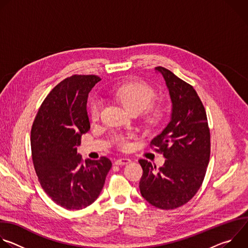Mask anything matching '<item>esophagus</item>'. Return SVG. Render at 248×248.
I'll return each mask as SVG.
<instances>
[{
    "label": "esophagus",
    "mask_w": 248,
    "mask_h": 248,
    "mask_svg": "<svg viewBox=\"0 0 248 248\" xmlns=\"http://www.w3.org/2000/svg\"><path fill=\"white\" fill-rule=\"evenodd\" d=\"M130 163V160L128 158H120L118 160L115 161V165H118V166H123V165H126Z\"/></svg>",
    "instance_id": "esophagus-1"
}]
</instances>
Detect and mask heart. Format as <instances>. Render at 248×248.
<instances>
[{"label":"heart","instance_id":"heart-1","mask_svg":"<svg viewBox=\"0 0 248 248\" xmlns=\"http://www.w3.org/2000/svg\"><path fill=\"white\" fill-rule=\"evenodd\" d=\"M116 98L124 106V108L128 112L138 111L139 113L145 110L148 106L152 103L155 97L154 89L141 81H133L123 84L119 86L115 90ZM102 107V103L100 100L96 99L91 103L90 106V117L93 121H96L99 118L100 111ZM161 116V110L155 109L150 113V120L157 121ZM129 136H123L120 135L117 137V143L118 145L123 148L126 149L129 146Z\"/></svg>","mask_w":248,"mask_h":248}]
</instances>
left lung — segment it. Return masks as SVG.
<instances>
[{"label":"left lung","mask_w":248,"mask_h":248,"mask_svg":"<svg viewBox=\"0 0 248 248\" xmlns=\"http://www.w3.org/2000/svg\"><path fill=\"white\" fill-rule=\"evenodd\" d=\"M169 90L170 120L151 145L163 153L159 169L140 159V193L151 205L170 210L187 203L200 188L210 159V130L204 106L194 88L170 70L156 66Z\"/></svg>","instance_id":"1"}]
</instances>
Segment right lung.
Masks as SVG:
<instances>
[{"mask_svg":"<svg viewBox=\"0 0 248 248\" xmlns=\"http://www.w3.org/2000/svg\"><path fill=\"white\" fill-rule=\"evenodd\" d=\"M97 76H73L48 94L31 129L34 169L45 192L67 210H80L100 195L112 168L107 157L85 160L78 153L80 137L90 129L88 94Z\"/></svg>","mask_w":248,"mask_h":248,"instance_id":"right-lung-1","label":"right lung"}]
</instances>
